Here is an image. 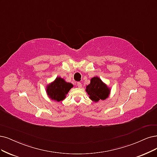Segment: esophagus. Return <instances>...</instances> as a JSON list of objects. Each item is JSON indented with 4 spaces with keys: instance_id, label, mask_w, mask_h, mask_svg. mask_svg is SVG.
Masks as SVG:
<instances>
[{
    "instance_id": "esophagus-1",
    "label": "esophagus",
    "mask_w": 157,
    "mask_h": 157,
    "mask_svg": "<svg viewBox=\"0 0 157 157\" xmlns=\"http://www.w3.org/2000/svg\"><path fill=\"white\" fill-rule=\"evenodd\" d=\"M76 85L78 86L79 88H81L82 86V84L80 82H77V83H76Z\"/></svg>"
}]
</instances>
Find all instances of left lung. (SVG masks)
<instances>
[{"instance_id":"left-lung-1","label":"left lung","mask_w":157,"mask_h":157,"mask_svg":"<svg viewBox=\"0 0 157 157\" xmlns=\"http://www.w3.org/2000/svg\"><path fill=\"white\" fill-rule=\"evenodd\" d=\"M86 92L89 95V98L94 102L104 100L109 97L110 89L98 77H94L90 79V83L86 86Z\"/></svg>"}]
</instances>
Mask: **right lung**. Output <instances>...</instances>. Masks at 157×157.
I'll return each instance as SVG.
<instances>
[{"mask_svg": "<svg viewBox=\"0 0 157 157\" xmlns=\"http://www.w3.org/2000/svg\"><path fill=\"white\" fill-rule=\"evenodd\" d=\"M73 87L72 83H67L63 78L57 77L46 87V93L52 100L63 101L68 91Z\"/></svg>", "mask_w": 157, "mask_h": 157, "instance_id": "1", "label": "right lung"}]
</instances>
